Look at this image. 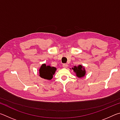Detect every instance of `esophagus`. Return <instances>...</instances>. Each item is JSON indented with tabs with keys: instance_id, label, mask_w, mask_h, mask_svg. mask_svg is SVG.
<instances>
[{
	"instance_id": "34e87169",
	"label": "esophagus",
	"mask_w": 120,
	"mask_h": 120,
	"mask_svg": "<svg viewBox=\"0 0 120 120\" xmlns=\"http://www.w3.org/2000/svg\"><path fill=\"white\" fill-rule=\"evenodd\" d=\"M62 66H63V67H64V68H67L68 67V64H63Z\"/></svg>"
}]
</instances>
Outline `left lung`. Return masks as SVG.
Returning <instances> with one entry per match:
<instances>
[{"label": "left lung", "mask_w": 120, "mask_h": 120, "mask_svg": "<svg viewBox=\"0 0 120 120\" xmlns=\"http://www.w3.org/2000/svg\"><path fill=\"white\" fill-rule=\"evenodd\" d=\"M72 69L76 74V76L79 78H82L86 75V71L85 70V68L81 64L78 65V66H74V67L72 68Z\"/></svg>", "instance_id": "left-lung-1"}]
</instances>
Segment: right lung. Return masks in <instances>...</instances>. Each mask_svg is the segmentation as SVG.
Here are the masks:
<instances>
[{
    "instance_id": "right-lung-1",
    "label": "right lung",
    "mask_w": 120,
    "mask_h": 120,
    "mask_svg": "<svg viewBox=\"0 0 120 120\" xmlns=\"http://www.w3.org/2000/svg\"><path fill=\"white\" fill-rule=\"evenodd\" d=\"M56 68L54 67L47 66L43 64L41 65L39 69V76L41 78L46 80H51L53 78V75L56 73Z\"/></svg>"
}]
</instances>
